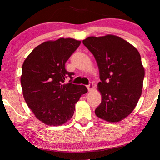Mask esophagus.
<instances>
[{
    "label": "esophagus",
    "instance_id": "1",
    "mask_svg": "<svg viewBox=\"0 0 160 160\" xmlns=\"http://www.w3.org/2000/svg\"><path fill=\"white\" fill-rule=\"evenodd\" d=\"M87 89H88V91L89 92V91H92L94 89V85H93L92 83L90 82V83H89V84L88 85V86H87Z\"/></svg>",
    "mask_w": 160,
    "mask_h": 160
}]
</instances>
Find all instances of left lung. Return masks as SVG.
Instances as JSON below:
<instances>
[{
	"instance_id": "8db88e82",
	"label": "left lung",
	"mask_w": 160,
	"mask_h": 160,
	"mask_svg": "<svg viewBox=\"0 0 160 160\" xmlns=\"http://www.w3.org/2000/svg\"><path fill=\"white\" fill-rule=\"evenodd\" d=\"M82 42L95 57L101 81L98 89L102 100L95 114L108 122L122 121L132 112L141 95L145 71L141 55L114 35L90 36Z\"/></svg>"
}]
</instances>
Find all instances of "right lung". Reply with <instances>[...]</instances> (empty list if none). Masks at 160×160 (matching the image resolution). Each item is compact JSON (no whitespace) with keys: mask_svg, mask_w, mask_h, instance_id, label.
I'll list each match as a JSON object with an SVG mask.
<instances>
[{"mask_svg":"<svg viewBox=\"0 0 160 160\" xmlns=\"http://www.w3.org/2000/svg\"><path fill=\"white\" fill-rule=\"evenodd\" d=\"M80 43L71 38L45 41L24 61L20 78L23 97L35 117L47 125H62L71 119L76 103L87 92L84 85L64 84L74 74L65 70V62Z\"/></svg>","mask_w":160,"mask_h":160,"instance_id":"1","label":"right lung"}]
</instances>
